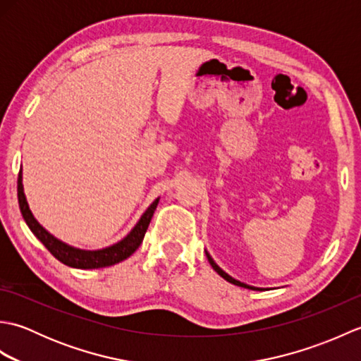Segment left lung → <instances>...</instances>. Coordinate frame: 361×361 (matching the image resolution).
Segmentation results:
<instances>
[{
  "label": "left lung",
  "instance_id": "obj_1",
  "mask_svg": "<svg viewBox=\"0 0 361 361\" xmlns=\"http://www.w3.org/2000/svg\"><path fill=\"white\" fill-rule=\"evenodd\" d=\"M206 257H208V260H209V264H211V267L214 268V270H216L221 278H224L225 281H228V282H231V283H234V286H239V287H243V288H251V290H259V288H255V287H251V286H247V283H243V282H240V281H237V279H234V278H231V276H229L228 273H225L224 270H221V268L214 262V259L209 256V252L206 251Z\"/></svg>",
  "mask_w": 361,
  "mask_h": 361
}]
</instances>
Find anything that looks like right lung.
<instances>
[{
  "label": "right lung",
  "mask_w": 361,
  "mask_h": 361,
  "mask_svg": "<svg viewBox=\"0 0 361 361\" xmlns=\"http://www.w3.org/2000/svg\"><path fill=\"white\" fill-rule=\"evenodd\" d=\"M17 190H18V204H20V211L21 216L25 219L26 225L29 226L30 231L34 233V235L40 240L51 255L56 257L60 262L73 267V268H82V270H93V268H104V267H110L114 264H119L122 260H126L130 257L133 252L140 247L144 234L147 231L150 220L153 217V212H155L159 198H157L153 202L147 211H145L140 221L135 225V228L130 231L124 239L121 242L111 245V247H106L102 250H96V251H88V250H80V248H74L71 245H68L62 240H59L57 237H54L49 234L46 229L38 224L35 217L32 216V212L29 209V204L25 195V189H23V173L21 171L18 172V183H17Z\"/></svg>",
  "instance_id": "obj_1"
}]
</instances>
